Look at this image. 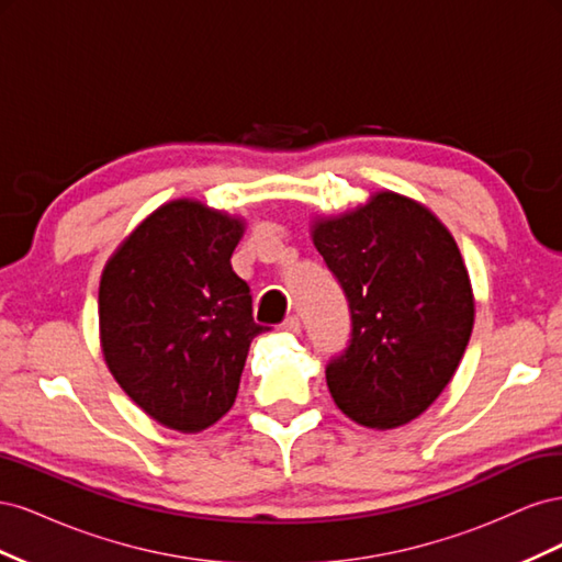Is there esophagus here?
I'll use <instances>...</instances> for the list:
<instances>
[{
  "label": "esophagus",
  "instance_id": "1",
  "mask_svg": "<svg viewBox=\"0 0 562 562\" xmlns=\"http://www.w3.org/2000/svg\"><path fill=\"white\" fill-rule=\"evenodd\" d=\"M281 330H285V333H300V318L297 316H288L281 323Z\"/></svg>",
  "mask_w": 562,
  "mask_h": 562
}]
</instances>
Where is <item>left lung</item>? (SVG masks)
Returning <instances> with one entry per match:
<instances>
[{
    "label": "left lung",
    "mask_w": 562,
    "mask_h": 562,
    "mask_svg": "<svg viewBox=\"0 0 562 562\" xmlns=\"http://www.w3.org/2000/svg\"><path fill=\"white\" fill-rule=\"evenodd\" d=\"M312 236L351 316L347 347L326 366L330 396L363 427H401L438 398L469 345L462 252L431 211L394 192L318 220Z\"/></svg>",
    "instance_id": "8db88e82"
}]
</instances>
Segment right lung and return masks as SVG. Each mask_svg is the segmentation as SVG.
<instances>
[{"mask_svg":"<svg viewBox=\"0 0 562 562\" xmlns=\"http://www.w3.org/2000/svg\"><path fill=\"white\" fill-rule=\"evenodd\" d=\"M244 223L199 201L157 209L105 265L100 342L114 380L164 427L196 434L234 405L252 297L232 269Z\"/></svg>","mask_w":562,"mask_h":562,"instance_id":"add662e5","label":"right lung"}]
</instances>
